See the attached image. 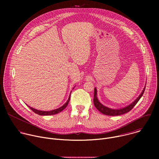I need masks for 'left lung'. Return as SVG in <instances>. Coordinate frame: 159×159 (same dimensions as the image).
Segmentation results:
<instances>
[{"label": "left lung", "instance_id": "left-lung-1", "mask_svg": "<svg viewBox=\"0 0 159 159\" xmlns=\"http://www.w3.org/2000/svg\"><path fill=\"white\" fill-rule=\"evenodd\" d=\"M145 89V87H144L142 93H141V94L139 96V98L136 99L133 102H132L131 104H129V106H128L127 107H125L123 109H110L107 107H106L104 106H103L98 99L97 98V90L96 88H94V104L95 107L97 108V109L100 111L101 113L106 115H109V116H119V115H121L123 114H125V113L129 112V111H131L133 107L136 105L139 101L140 100V99L142 98V96H143L144 91Z\"/></svg>", "mask_w": 159, "mask_h": 159}]
</instances>
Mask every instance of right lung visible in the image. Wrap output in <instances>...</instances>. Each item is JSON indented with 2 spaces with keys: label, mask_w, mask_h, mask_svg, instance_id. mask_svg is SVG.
Here are the masks:
<instances>
[{
  "label": "right lung",
  "mask_w": 159,
  "mask_h": 159,
  "mask_svg": "<svg viewBox=\"0 0 159 159\" xmlns=\"http://www.w3.org/2000/svg\"><path fill=\"white\" fill-rule=\"evenodd\" d=\"M70 95L69 98V99H68V101H66V102L63 104L61 107L58 108V109H54V110H52V111H39V110H37L36 109H34L31 107H30L28 106V107L35 113H36L37 115H42V116H48V115H56V114H58V113H59L60 112H61V111H63L68 105V104H69V101H70Z\"/></svg>",
  "instance_id": "obj_1"
}]
</instances>
